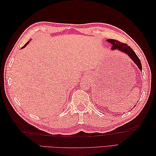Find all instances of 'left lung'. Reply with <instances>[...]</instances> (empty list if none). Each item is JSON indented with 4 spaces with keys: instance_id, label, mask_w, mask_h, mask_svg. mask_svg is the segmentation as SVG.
<instances>
[{
    "instance_id": "left-lung-1",
    "label": "left lung",
    "mask_w": 156,
    "mask_h": 156,
    "mask_svg": "<svg viewBox=\"0 0 156 156\" xmlns=\"http://www.w3.org/2000/svg\"><path fill=\"white\" fill-rule=\"evenodd\" d=\"M108 41L109 43H111V44L112 45V49H118L119 50L122 51V52L127 54L129 57L131 58L132 60L136 64V65L138 66L139 69L142 70V66H141L140 59L138 58V56L136 55V54H135V51L130 48V46H128L127 44H123V43L116 40V39L114 40V39H108Z\"/></svg>"
}]
</instances>
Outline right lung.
Returning a JSON list of instances; mask_svg holds the SVG:
<instances>
[{
    "label": "right lung",
    "mask_w": 156,
    "mask_h": 156,
    "mask_svg": "<svg viewBox=\"0 0 156 156\" xmlns=\"http://www.w3.org/2000/svg\"><path fill=\"white\" fill-rule=\"evenodd\" d=\"M29 41H28V42H27V44H25V45H24V46H23V48H25V46H26V45H27V44H29Z\"/></svg>",
    "instance_id": "add662e5"
}]
</instances>
